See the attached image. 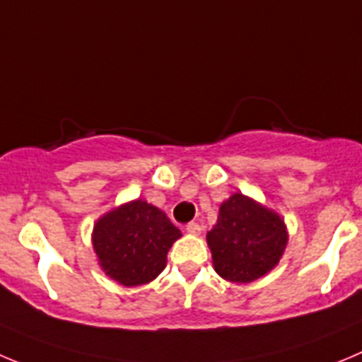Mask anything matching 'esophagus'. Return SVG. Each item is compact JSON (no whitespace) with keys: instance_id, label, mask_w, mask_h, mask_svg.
I'll return each mask as SVG.
<instances>
[{"instance_id":"obj_1","label":"esophagus","mask_w":362,"mask_h":362,"mask_svg":"<svg viewBox=\"0 0 362 362\" xmlns=\"http://www.w3.org/2000/svg\"><path fill=\"white\" fill-rule=\"evenodd\" d=\"M185 230H187V234L191 235H198L202 232V227L198 225V223H189L187 227H185Z\"/></svg>"}]
</instances>
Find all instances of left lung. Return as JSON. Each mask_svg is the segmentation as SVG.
<instances>
[{"instance_id": "8db88e82", "label": "left lung", "mask_w": 362, "mask_h": 362, "mask_svg": "<svg viewBox=\"0 0 362 362\" xmlns=\"http://www.w3.org/2000/svg\"><path fill=\"white\" fill-rule=\"evenodd\" d=\"M288 241L282 216L243 192L223 202L218 221L207 232L214 272L238 284L268 275L282 259Z\"/></svg>"}]
</instances>
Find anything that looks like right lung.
<instances>
[{
  "instance_id": "add662e5",
  "label": "right lung",
  "mask_w": 362,
  "mask_h": 362,
  "mask_svg": "<svg viewBox=\"0 0 362 362\" xmlns=\"http://www.w3.org/2000/svg\"><path fill=\"white\" fill-rule=\"evenodd\" d=\"M180 238L182 232L165 212L143 198L100 216L90 235L100 268L127 288L157 279L165 268L168 252Z\"/></svg>"
}]
</instances>
